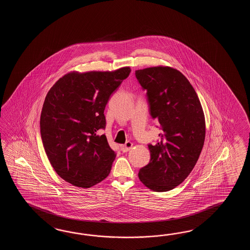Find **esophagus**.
Returning <instances> with one entry per match:
<instances>
[{
    "instance_id": "obj_1",
    "label": "esophagus",
    "mask_w": 250,
    "mask_h": 250,
    "mask_svg": "<svg viewBox=\"0 0 250 250\" xmlns=\"http://www.w3.org/2000/svg\"><path fill=\"white\" fill-rule=\"evenodd\" d=\"M132 146L133 144L131 143V142H128V141H127V143L122 146L121 149H122V151H123V152L125 153V152H127V151H129L130 149L132 148Z\"/></svg>"
}]
</instances>
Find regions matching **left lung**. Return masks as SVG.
I'll return each instance as SVG.
<instances>
[{"mask_svg":"<svg viewBox=\"0 0 250 250\" xmlns=\"http://www.w3.org/2000/svg\"><path fill=\"white\" fill-rule=\"evenodd\" d=\"M146 90L150 114L163 133L149 144L151 159L138 178L151 190H171L185 181L197 164L206 137L202 105L190 82L178 69L157 66L136 70Z\"/></svg>","mask_w":250,"mask_h":250,"instance_id":"1","label":"left lung"}]
</instances>
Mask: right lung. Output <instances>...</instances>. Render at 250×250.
<instances>
[{
	"label": "right lung",
	"instance_id": "obj_1",
	"mask_svg": "<svg viewBox=\"0 0 250 250\" xmlns=\"http://www.w3.org/2000/svg\"><path fill=\"white\" fill-rule=\"evenodd\" d=\"M131 69L72 71L48 91L43 102L40 132L48 159L62 179L87 188L109 175L116 157L106 136L104 109L110 96Z\"/></svg>",
	"mask_w": 250,
	"mask_h": 250
}]
</instances>
